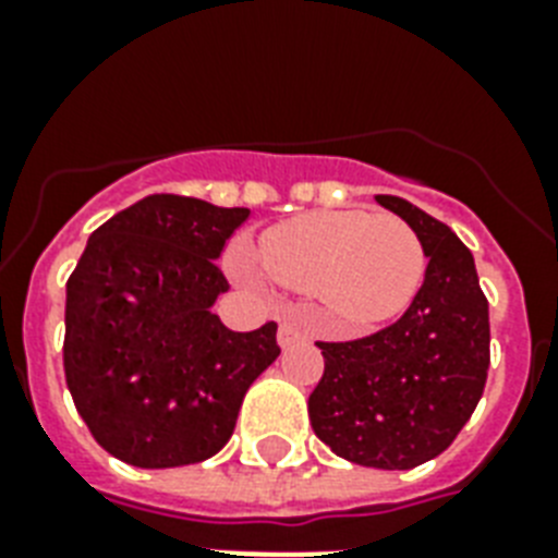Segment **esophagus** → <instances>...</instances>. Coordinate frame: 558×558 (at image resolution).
Here are the masks:
<instances>
[{"instance_id":"1","label":"esophagus","mask_w":558,"mask_h":558,"mask_svg":"<svg viewBox=\"0 0 558 558\" xmlns=\"http://www.w3.org/2000/svg\"><path fill=\"white\" fill-rule=\"evenodd\" d=\"M278 341H280V348H283V350L295 348V344L306 341V332H304V327L298 324V318H287V322L280 324Z\"/></svg>"}]
</instances>
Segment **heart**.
I'll list each match as a JSON object with an SVG mask.
<instances>
[{"instance_id":"heart-1","label":"heart","mask_w":558,"mask_h":558,"mask_svg":"<svg viewBox=\"0 0 558 558\" xmlns=\"http://www.w3.org/2000/svg\"><path fill=\"white\" fill-rule=\"evenodd\" d=\"M263 269L295 292H315L348 330L399 315L425 275V248L405 219L371 210H315L269 228Z\"/></svg>"}]
</instances>
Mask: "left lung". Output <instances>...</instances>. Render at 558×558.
<instances>
[{
	"label": "left lung",
	"instance_id": "left-lung-1",
	"mask_svg": "<svg viewBox=\"0 0 558 558\" xmlns=\"http://www.w3.org/2000/svg\"><path fill=\"white\" fill-rule=\"evenodd\" d=\"M414 228L428 266L405 315L356 341H318L324 376L310 393L315 437L373 469H414L451 446L489 371V304L475 257L446 222L379 193Z\"/></svg>",
	"mask_w": 558,
	"mask_h": 558
}]
</instances>
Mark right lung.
<instances>
[{"instance_id": "right-lung-1", "label": "right lung", "mask_w": 558, "mask_h": 558, "mask_svg": "<svg viewBox=\"0 0 558 558\" xmlns=\"http://www.w3.org/2000/svg\"><path fill=\"white\" fill-rule=\"evenodd\" d=\"M252 210L153 193L92 231L65 283V385L92 437L130 466L214 458L248 385L280 356L278 324L234 332L210 310L217 260Z\"/></svg>"}]
</instances>
